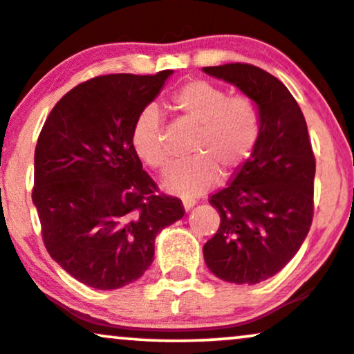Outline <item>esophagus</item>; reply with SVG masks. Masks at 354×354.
<instances>
[{
  "label": "esophagus",
  "instance_id": "1",
  "mask_svg": "<svg viewBox=\"0 0 354 354\" xmlns=\"http://www.w3.org/2000/svg\"><path fill=\"white\" fill-rule=\"evenodd\" d=\"M182 203H184L185 210H190V209H194V205L197 203V201H195V198H192V197H184V198H182Z\"/></svg>",
  "mask_w": 354,
  "mask_h": 354
}]
</instances>
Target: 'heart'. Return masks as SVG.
Returning a JSON list of instances; mask_svg holds the SVG:
<instances>
[{
	"label": "heart",
	"mask_w": 354,
	"mask_h": 354,
	"mask_svg": "<svg viewBox=\"0 0 354 354\" xmlns=\"http://www.w3.org/2000/svg\"><path fill=\"white\" fill-rule=\"evenodd\" d=\"M172 104L182 118L197 126L190 144L195 156L170 169L162 184L170 194L198 195L214 185L218 172L232 176L250 157L260 139L261 112L248 95H228L207 81L187 82L174 94ZM132 145L149 167L165 170L170 165L172 156L156 106L137 115Z\"/></svg>",
	"instance_id": "heart-1"
}]
</instances>
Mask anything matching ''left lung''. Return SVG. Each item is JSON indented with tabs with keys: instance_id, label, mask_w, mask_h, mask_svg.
I'll return each instance as SVG.
<instances>
[{
	"instance_id": "1",
	"label": "left lung",
	"mask_w": 354,
	"mask_h": 354,
	"mask_svg": "<svg viewBox=\"0 0 354 354\" xmlns=\"http://www.w3.org/2000/svg\"><path fill=\"white\" fill-rule=\"evenodd\" d=\"M230 82L261 112L260 139L225 189L210 197L220 227L203 245L220 280L257 285L277 275L300 250L313 220L315 156L308 127L281 81L252 64L203 68Z\"/></svg>"
}]
</instances>
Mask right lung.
<instances>
[{
  "mask_svg": "<svg viewBox=\"0 0 354 354\" xmlns=\"http://www.w3.org/2000/svg\"><path fill=\"white\" fill-rule=\"evenodd\" d=\"M172 73L89 79L62 95L41 129L32 203L46 250L91 288L142 277L157 234L185 214L177 197L157 194L132 145L137 115Z\"/></svg>",
  "mask_w": 354,
  "mask_h": 354,
  "instance_id": "right-lung-1",
  "label": "right lung"
}]
</instances>
